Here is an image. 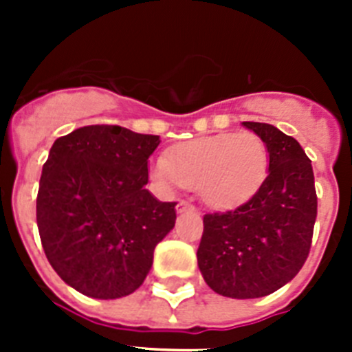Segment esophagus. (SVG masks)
Here are the masks:
<instances>
[{
	"label": "esophagus",
	"mask_w": 352,
	"mask_h": 352,
	"mask_svg": "<svg viewBox=\"0 0 352 352\" xmlns=\"http://www.w3.org/2000/svg\"><path fill=\"white\" fill-rule=\"evenodd\" d=\"M176 210H178V213H185V211H195V208L190 203H186V201H179Z\"/></svg>",
	"instance_id": "obj_1"
}]
</instances>
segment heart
Returning <instances> with one entry per match:
<instances>
[{
	"label": "heart",
	"instance_id": "b5f03b06",
	"mask_svg": "<svg viewBox=\"0 0 352 352\" xmlns=\"http://www.w3.org/2000/svg\"><path fill=\"white\" fill-rule=\"evenodd\" d=\"M268 169V146L257 133L229 132L179 142L155 158L151 176L162 188H195L211 210H231L259 190Z\"/></svg>",
	"mask_w": 352,
	"mask_h": 352
}]
</instances>
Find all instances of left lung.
<instances>
[{
    "mask_svg": "<svg viewBox=\"0 0 352 352\" xmlns=\"http://www.w3.org/2000/svg\"><path fill=\"white\" fill-rule=\"evenodd\" d=\"M241 125L268 146V176L239 208L204 214L197 264L214 292L252 300L298 275L312 243L317 195L312 164L296 139L268 123Z\"/></svg>",
    "mask_w": 352,
    "mask_h": 352,
    "instance_id": "left-lung-1",
    "label": "left lung"
}]
</instances>
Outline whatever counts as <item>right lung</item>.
<instances>
[{"label": "right lung", "instance_id": "add662e5", "mask_svg": "<svg viewBox=\"0 0 352 352\" xmlns=\"http://www.w3.org/2000/svg\"><path fill=\"white\" fill-rule=\"evenodd\" d=\"M158 135L89 125L56 139L36 197L42 247L61 280L96 300L132 294L173 231L176 203L146 188Z\"/></svg>", "mask_w": 352, "mask_h": 352}]
</instances>
